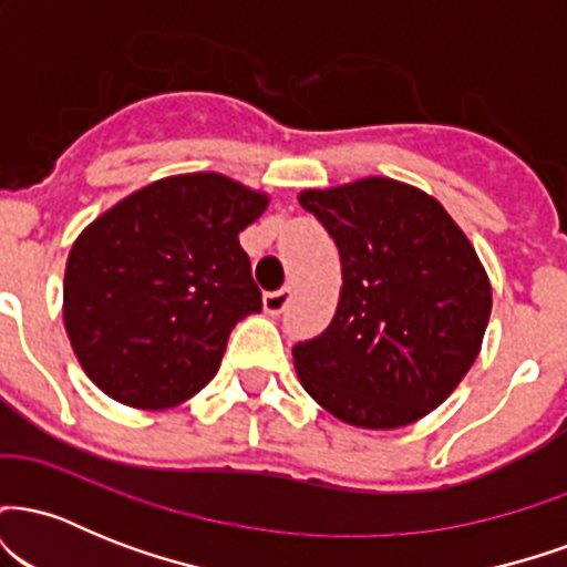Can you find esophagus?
<instances>
[{
    "label": "esophagus",
    "mask_w": 567,
    "mask_h": 567,
    "mask_svg": "<svg viewBox=\"0 0 567 567\" xmlns=\"http://www.w3.org/2000/svg\"><path fill=\"white\" fill-rule=\"evenodd\" d=\"M264 309L271 311V315H279V311L288 306V288L285 285H275L271 277H264Z\"/></svg>",
    "instance_id": "1"
}]
</instances>
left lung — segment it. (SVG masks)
Wrapping results in <instances>:
<instances>
[{
    "instance_id": "obj_1",
    "label": "left lung",
    "mask_w": 567,
    "mask_h": 567,
    "mask_svg": "<svg viewBox=\"0 0 567 567\" xmlns=\"http://www.w3.org/2000/svg\"><path fill=\"white\" fill-rule=\"evenodd\" d=\"M266 205L226 175H173L80 234L63 279V322L101 392L165 410L213 381L234 324L264 309L239 231Z\"/></svg>"
}]
</instances>
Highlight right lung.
Here are the masks:
<instances>
[{
  "label": "right lung",
  "instance_id": "1",
  "mask_svg": "<svg viewBox=\"0 0 567 567\" xmlns=\"http://www.w3.org/2000/svg\"><path fill=\"white\" fill-rule=\"evenodd\" d=\"M341 256L328 328L292 347L298 379L343 424L424 419L470 373L491 320V282L437 199L392 178L303 192Z\"/></svg>",
  "mask_w": 567,
  "mask_h": 567
}]
</instances>
